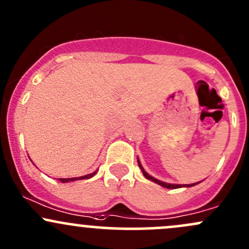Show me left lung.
Here are the masks:
<instances>
[{
	"instance_id": "left-lung-1",
	"label": "left lung",
	"mask_w": 249,
	"mask_h": 249,
	"mask_svg": "<svg viewBox=\"0 0 249 249\" xmlns=\"http://www.w3.org/2000/svg\"><path fill=\"white\" fill-rule=\"evenodd\" d=\"M138 165H139V167L141 168V171H142L143 176H145V177H146L147 179H148V180H152V181H154V183H157L158 185H161L162 188H166V189L191 188V186H195V185H197V184H198V183H200V181H198V183H194V184H170V183H165V181H161V180H159V179H157V178L152 177L151 175H148V173H147L146 171H145V168L142 167V165H141V162H140V160H139V158H138Z\"/></svg>"
}]
</instances>
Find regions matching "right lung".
<instances>
[{
  "label": "right lung",
  "mask_w": 249,
  "mask_h": 249,
  "mask_svg": "<svg viewBox=\"0 0 249 249\" xmlns=\"http://www.w3.org/2000/svg\"><path fill=\"white\" fill-rule=\"evenodd\" d=\"M97 173V170L95 171V172L90 173V175H87V176H83V177H74V178H59V180L61 183H68V181H74V180H81V179H89L93 177V176Z\"/></svg>",
  "instance_id": "add662e5"
}]
</instances>
